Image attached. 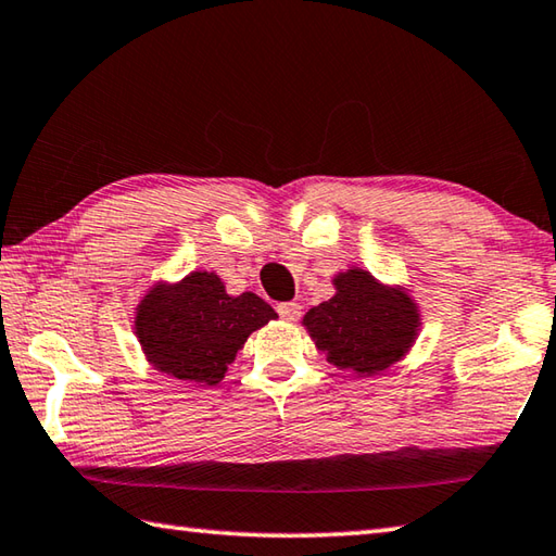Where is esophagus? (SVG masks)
<instances>
[{
    "label": "esophagus",
    "instance_id": "1",
    "mask_svg": "<svg viewBox=\"0 0 556 556\" xmlns=\"http://www.w3.org/2000/svg\"><path fill=\"white\" fill-rule=\"evenodd\" d=\"M278 314L286 321H298L300 314H302V307L298 305V302H280L278 305Z\"/></svg>",
    "mask_w": 556,
    "mask_h": 556
}]
</instances>
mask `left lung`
<instances>
[{
    "instance_id": "obj_1",
    "label": "left lung",
    "mask_w": 556,
    "mask_h": 556,
    "mask_svg": "<svg viewBox=\"0 0 556 556\" xmlns=\"http://www.w3.org/2000/svg\"><path fill=\"white\" fill-rule=\"evenodd\" d=\"M333 298L302 317L317 351L355 377L392 368L421 331V309L402 286H384L370 270L351 266L333 276Z\"/></svg>"
}]
</instances>
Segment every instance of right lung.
<instances>
[{
  "instance_id": "right-lung-1",
  "label": "right lung",
  "mask_w": 556,
  "mask_h": 556,
  "mask_svg": "<svg viewBox=\"0 0 556 556\" xmlns=\"http://www.w3.org/2000/svg\"><path fill=\"white\" fill-rule=\"evenodd\" d=\"M278 319L254 292L229 295L217 274L193 270L154 282L135 307V337L154 370L181 382L217 384L256 329Z\"/></svg>"
}]
</instances>
